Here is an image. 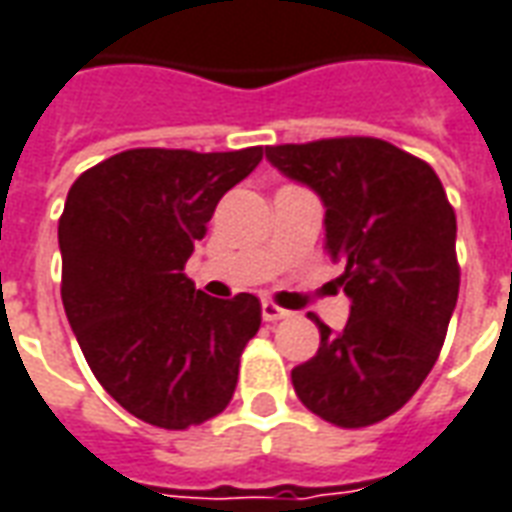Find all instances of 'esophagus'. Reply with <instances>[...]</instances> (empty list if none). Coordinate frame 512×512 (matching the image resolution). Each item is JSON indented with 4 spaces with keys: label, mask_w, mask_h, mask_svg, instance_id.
<instances>
[{
    "label": "esophagus",
    "mask_w": 512,
    "mask_h": 512,
    "mask_svg": "<svg viewBox=\"0 0 512 512\" xmlns=\"http://www.w3.org/2000/svg\"><path fill=\"white\" fill-rule=\"evenodd\" d=\"M262 317H264V322H278V320H286V317H289V311L281 306H275L273 300H264Z\"/></svg>",
    "instance_id": "34e87169"
}]
</instances>
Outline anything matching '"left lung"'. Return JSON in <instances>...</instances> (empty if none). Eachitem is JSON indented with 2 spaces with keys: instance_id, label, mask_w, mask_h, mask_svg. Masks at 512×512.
Wrapping results in <instances>:
<instances>
[{
  "instance_id": "8db88e82",
  "label": "left lung",
  "mask_w": 512,
  "mask_h": 512,
  "mask_svg": "<svg viewBox=\"0 0 512 512\" xmlns=\"http://www.w3.org/2000/svg\"><path fill=\"white\" fill-rule=\"evenodd\" d=\"M267 159L325 204V248L350 295L342 333L292 369L308 411L336 427H369L411 400L438 361L460 289L455 209L424 159L380 137L267 146Z\"/></svg>"
}]
</instances>
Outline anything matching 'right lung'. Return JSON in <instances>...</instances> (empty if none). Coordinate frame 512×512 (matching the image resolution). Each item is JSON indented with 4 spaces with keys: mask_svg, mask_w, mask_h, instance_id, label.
Instances as JSON below:
<instances>
[{
    "mask_svg": "<svg viewBox=\"0 0 512 512\" xmlns=\"http://www.w3.org/2000/svg\"><path fill=\"white\" fill-rule=\"evenodd\" d=\"M262 157V146L129 148L68 190L57 226L65 317L104 391L154 427L204 424L234 397L262 303L204 295L184 264L217 201Z\"/></svg>",
    "mask_w": 512,
    "mask_h": 512,
    "instance_id": "1",
    "label": "right lung"
}]
</instances>
